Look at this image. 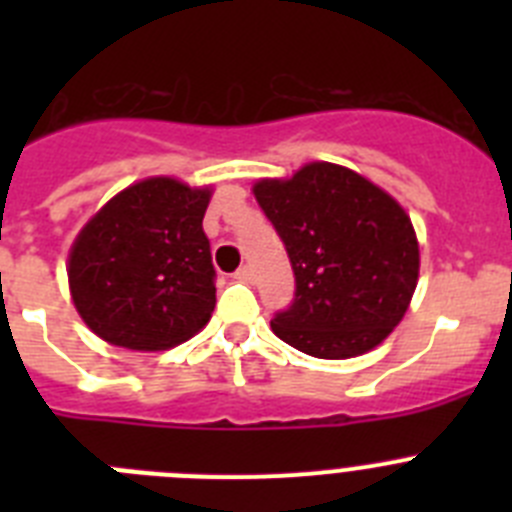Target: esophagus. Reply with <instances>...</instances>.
Returning a JSON list of instances; mask_svg holds the SVG:
<instances>
[{"mask_svg": "<svg viewBox=\"0 0 512 512\" xmlns=\"http://www.w3.org/2000/svg\"><path fill=\"white\" fill-rule=\"evenodd\" d=\"M233 277L238 279V282H243V284H251L253 282V269H251V266H241V269L235 271Z\"/></svg>", "mask_w": 512, "mask_h": 512, "instance_id": "obj_1", "label": "esophagus"}]
</instances>
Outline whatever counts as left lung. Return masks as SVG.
Here are the masks:
<instances>
[{
    "instance_id": "8db88e82",
    "label": "left lung",
    "mask_w": 512,
    "mask_h": 512,
    "mask_svg": "<svg viewBox=\"0 0 512 512\" xmlns=\"http://www.w3.org/2000/svg\"><path fill=\"white\" fill-rule=\"evenodd\" d=\"M256 202L287 248L295 300L271 330L318 359H351L390 336L413 300L420 253L408 212L343 166L315 161L261 179Z\"/></svg>"
}]
</instances>
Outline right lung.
Listing matches in <instances>:
<instances>
[{"instance_id": "add662e5", "label": "right lung", "mask_w": 512, "mask_h": 512, "mask_svg": "<svg viewBox=\"0 0 512 512\" xmlns=\"http://www.w3.org/2000/svg\"><path fill=\"white\" fill-rule=\"evenodd\" d=\"M210 189L153 176L115 194L76 235L69 287L81 320L112 346L164 351L215 310L202 217Z\"/></svg>"}]
</instances>
